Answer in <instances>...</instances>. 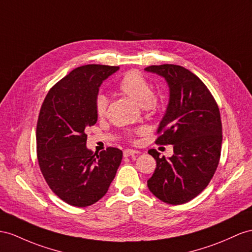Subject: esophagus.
<instances>
[{"label":"esophagus","instance_id":"1","mask_svg":"<svg viewBox=\"0 0 252 252\" xmlns=\"http://www.w3.org/2000/svg\"><path fill=\"white\" fill-rule=\"evenodd\" d=\"M139 151H136V150H133V149H126L124 151V157L125 158H127V157H132V156H135V154H138Z\"/></svg>","mask_w":252,"mask_h":252}]
</instances>
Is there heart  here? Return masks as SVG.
<instances>
[{
    "instance_id": "heart-1",
    "label": "heart",
    "mask_w": 252,
    "mask_h": 252,
    "mask_svg": "<svg viewBox=\"0 0 252 252\" xmlns=\"http://www.w3.org/2000/svg\"><path fill=\"white\" fill-rule=\"evenodd\" d=\"M119 89L137 102L141 106L150 107L156 104L157 99L153 94L152 84L137 70H130L122 76L119 82ZM108 98L104 94H99L95 98V112L99 116L106 113Z\"/></svg>"
}]
</instances>
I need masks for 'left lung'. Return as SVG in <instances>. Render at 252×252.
<instances>
[{
  "label": "left lung",
  "mask_w": 252,
  "mask_h": 252,
  "mask_svg": "<svg viewBox=\"0 0 252 252\" xmlns=\"http://www.w3.org/2000/svg\"><path fill=\"white\" fill-rule=\"evenodd\" d=\"M145 70L168 83L169 103L156 144L173 145L168 159L156 149L148 151L157 160V168L147 184L163 202L183 204L209 185L217 169L222 141L220 113L208 87L189 70L168 63Z\"/></svg>",
  "instance_id": "obj_1"
}]
</instances>
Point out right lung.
<instances>
[{
	"instance_id": "obj_1",
	"label": "right lung",
	"mask_w": 252,
	"mask_h": 252,
	"mask_svg": "<svg viewBox=\"0 0 252 252\" xmlns=\"http://www.w3.org/2000/svg\"><path fill=\"white\" fill-rule=\"evenodd\" d=\"M119 69L105 64L77 67L49 90L38 116L37 158L49 188L64 202L85 208L105 195L122 159L108 147L87 149L85 130L95 125V98L102 82Z\"/></svg>"
}]
</instances>
